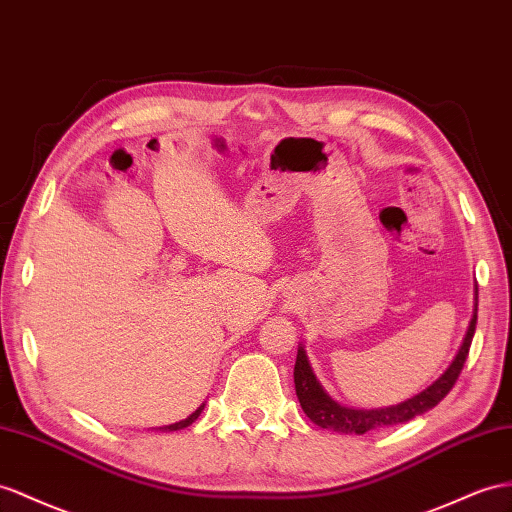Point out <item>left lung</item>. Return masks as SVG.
Returning a JSON list of instances; mask_svg holds the SVG:
<instances>
[{"label": "left lung", "mask_w": 512, "mask_h": 512, "mask_svg": "<svg viewBox=\"0 0 512 512\" xmlns=\"http://www.w3.org/2000/svg\"><path fill=\"white\" fill-rule=\"evenodd\" d=\"M478 292V287H476ZM478 300V294H476ZM476 320H478V303L474 305V316H471L469 329L465 333V339L461 348H458L454 361L450 368L445 370L435 383L419 391L417 396L404 400L400 404L385 406V409H348V406L335 402L329 393L324 391L320 381L311 370V363L307 359V352L303 344L298 346L296 365H294V385H296V396L300 406H303L305 415L311 419L313 424L320 428H329L335 432H344V435H365L374 428H385V426H396L404 424L409 419L430 411L432 406H437L445 396H448L450 389L454 387L458 374H461L465 359L469 355L471 339L476 333Z\"/></svg>", "instance_id": "8db88e82"}]
</instances>
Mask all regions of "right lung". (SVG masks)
<instances>
[{"mask_svg": "<svg viewBox=\"0 0 512 512\" xmlns=\"http://www.w3.org/2000/svg\"><path fill=\"white\" fill-rule=\"evenodd\" d=\"M203 409H205V404H201L199 409H196L192 415H188L186 419H181V422H177V424H170V426H162L160 430H162V432H170V430H181V428H186V426H190L192 422H196V417L201 415V411H203Z\"/></svg>", "mask_w": 512, "mask_h": 512, "instance_id": "1", "label": "right lung"}]
</instances>
